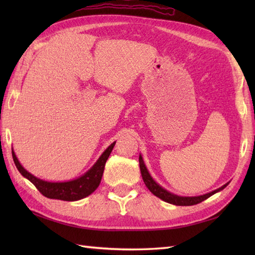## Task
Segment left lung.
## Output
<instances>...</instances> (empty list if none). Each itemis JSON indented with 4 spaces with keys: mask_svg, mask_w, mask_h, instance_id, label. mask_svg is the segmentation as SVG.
Wrapping results in <instances>:
<instances>
[{
    "mask_svg": "<svg viewBox=\"0 0 255 255\" xmlns=\"http://www.w3.org/2000/svg\"><path fill=\"white\" fill-rule=\"evenodd\" d=\"M139 165H140V171H141V175H142V180L145 184V186L148 187L149 191L152 193L153 195H155L156 197L161 198L162 200H164L166 203H170L173 205H176V206H192V205H196L204 202L205 199H207L208 197H210L211 195L216 194L217 192L221 191V189H224L227 185H228V183L226 184V185L221 186L220 188L216 189L214 192H210L208 194H205L202 195V196H197V197H181V196H176L174 194H171L170 192L165 191L164 188H162L159 184H156L153 178L150 176L149 172L147 170V167H145L144 163H143V160L141 158V155H139Z\"/></svg>",
    "mask_w": 255,
    "mask_h": 255,
    "instance_id": "obj_1",
    "label": "left lung"
}]
</instances>
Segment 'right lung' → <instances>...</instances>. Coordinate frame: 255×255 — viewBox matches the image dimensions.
I'll use <instances>...</instances> for the list:
<instances>
[{"label": "right lung", "instance_id": "right-lung-1", "mask_svg": "<svg viewBox=\"0 0 255 255\" xmlns=\"http://www.w3.org/2000/svg\"><path fill=\"white\" fill-rule=\"evenodd\" d=\"M114 145H115V142H113L105 150V152L101 155V158L97 160L93 167L86 172L84 175L77 178V180L63 183H51L37 178L36 176L27 172L20 165L14 151H12V155L14 163L16 167H17V170L20 172V174L34 184L38 191L44 195L45 197L66 200V202H74V200H79L89 196V195H91L99 187L103 176V172H104L105 163L112 152Z\"/></svg>", "mask_w": 255, "mask_h": 255}]
</instances>
